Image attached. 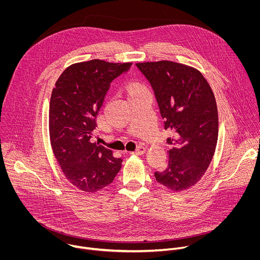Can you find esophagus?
Here are the masks:
<instances>
[{"instance_id": "34e87169", "label": "esophagus", "mask_w": 260, "mask_h": 260, "mask_svg": "<svg viewBox=\"0 0 260 260\" xmlns=\"http://www.w3.org/2000/svg\"><path fill=\"white\" fill-rule=\"evenodd\" d=\"M145 151H146V148H145L144 146L140 145V146L137 147V149H136L135 151H133L132 153H133V154H137V155H141V154H144Z\"/></svg>"}]
</instances>
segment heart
<instances>
[{
  "label": "heart",
  "mask_w": 260,
  "mask_h": 260,
  "mask_svg": "<svg viewBox=\"0 0 260 260\" xmlns=\"http://www.w3.org/2000/svg\"><path fill=\"white\" fill-rule=\"evenodd\" d=\"M142 90H146L145 87L141 86V85H137V84H134L129 87V94H133V93H136L138 91H142Z\"/></svg>",
  "instance_id": "obj_1"
}]
</instances>
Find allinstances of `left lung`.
<instances>
[{"mask_svg":"<svg viewBox=\"0 0 260 260\" xmlns=\"http://www.w3.org/2000/svg\"><path fill=\"white\" fill-rule=\"evenodd\" d=\"M136 67L150 83L164 118L173 133L169 165L154 173L174 191L197 184L207 171L217 145L218 112L214 93L202 74L182 63L161 60Z\"/></svg>","mask_w":260,"mask_h":260,"instance_id":"left-lung-1","label":"left lung"}]
</instances>
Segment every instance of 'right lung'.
<instances>
[{"instance_id":"1","label":"right lung","mask_w":260,"mask_h":260,"mask_svg":"<svg viewBox=\"0 0 260 260\" xmlns=\"http://www.w3.org/2000/svg\"><path fill=\"white\" fill-rule=\"evenodd\" d=\"M132 62L101 59L67 68L52 90L49 134L52 150L67 179L85 192H95L112 182L121 168L108 148L92 142L96 115L115 78Z\"/></svg>"}]
</instances>
